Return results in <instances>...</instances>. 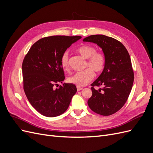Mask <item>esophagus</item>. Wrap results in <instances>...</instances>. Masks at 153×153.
Returning <instances> with one entry per match:
<instances>
[{
    "label": "esophagus",
    "instance_id": "esophagus-1",
    "mask_svg": "<svg viewBox=\"0 0 153 153\" xmlns=\"http://www.w3.org/2000/svg\"><path fill=\"white\" fill-rule=\"evenodd\" d=\"M76 89H77V91H80L82 90V88L80 87H78V86L76 87Z\"/></svg>",
    "mask_w": 153,
    "mask_h": 153
}]
</instances>
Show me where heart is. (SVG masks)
I'll return each mask as SVG.
<instances>
[{
  "instance_id": "heart-1",
  "label": "heart",
  "mask_w": 153,
  "mask_h": 153,
  "mask_svg": "<svg viewBox=\"0 0 153 153\" xmlns=\"http://www.w3.org/2000/svg\"><path fill=\"white\" fill-rule=\"evenodd\" d=\"M76 52L85 59H87L85 68H89L82 72L75 73L68 78V82L78 87H83L93 79L94 76V71L96 74H99L103 71L105 63V57L102 52H96V49L91 45H82L78 47ZM62 67L68 69L69 68V53L64 52L61 59Z\"/></svg>"
}]
</instances>
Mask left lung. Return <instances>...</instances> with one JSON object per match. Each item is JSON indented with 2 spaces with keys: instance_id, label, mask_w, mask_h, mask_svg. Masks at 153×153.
<instances>
[{
  "instance_id": "8db88e82",
  "label": "left lung",
  "mask_w": 153,
  "mask_h": 153,
  "mask_svg": "<svg viewBox=\"0 0 153 153\" xmlns=\"http://www.w3.org/2000/svg\"><path fill=\"white\" fill-rule=\"evenodd\" d=\"M83 41L97 44L105 57L102 73L91 84L92 94L88 105L96 114L110 115L123 107L131 91L134 73L130 56L124 46L111 37L92 35ZM101 85L102 88L94 89V86Z\"/></svg>"
}]
</instances>
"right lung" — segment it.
I'll list each match as a JSON object with an SVG mask.
<instances>
[{
    "mask_svg": "<svg viewBox=\"0 0 153 153\" xmlns=\"http://www.w3.org/2000/svg\"><path fill=\"white\" fill-rule=\"evenodd\" d=\"M79 36H53L38 40L32 46L22 64L24 89L31 105L46 117L61 115L76 92L75 85L62 83L65 76L61 59Z\"/></svg>",
    "mask_w": 153,
    "mask_h": 153,
    "instance_id": "1",
    "label": "right lung"
}]
</instances>
